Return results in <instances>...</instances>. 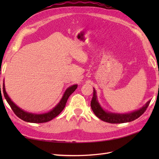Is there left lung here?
Here are the masks:
<instances>
[{"label":"left lung","mask_w":159,"mask_h":159,"mask_svg":"<svg viewBox=\"0 0 159 159\" xmlns=\"http://www.w3.org/2000/svg\"><path fill=\"white\" fill-rule=\"evenodd\" d=\"M150 100L148 101L139 109L134 111L133 112L127 113H116L109 112L104 110L101 107L98 100L97 98L96 91L93 88V95L91 102V107L93 112L96 116L104 121H106L111 124H121V123H126L133 121L137 119L146 111L148 107L149 106Z\"/></svg>","instance_id":"8db88e82"}]
</instances>
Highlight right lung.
<instances>
[{
	"mask_svg": "<svg viewBox=\"0 0 159 159\" xmlns=\"http://www.w3.org/2000/svg\"><path fill=\"white\" fill-rule=\"evenodd\" d=\"M78 85H73L72 86L69 87L67 88L66 90L64 92L63 95L61 98V99L59 101V102L57 104V105L53 108L52 109L49 111L48 112H46L44 113H32L27 112V111H24L23 109H20L16 104L13 102L11 98L9 97L8 94L5 91V83H3L2 86V91L3 94H4L5 98L6 99L7 102H8L9 106L11 107V109L13 112L20 119L27 121L30 123H44L52 120L53 118L57 117L58 115L63 110L64 108L66 107V104L67 102V100L68 99L70 96L72 94L74 91L77 88ZM1 88V85H0Z\"/></svg>",
	"mask_w": 159,
	"mask_h": 159,
	"instance_id": "1",
	"label": "right lung"
}]
</instances>
